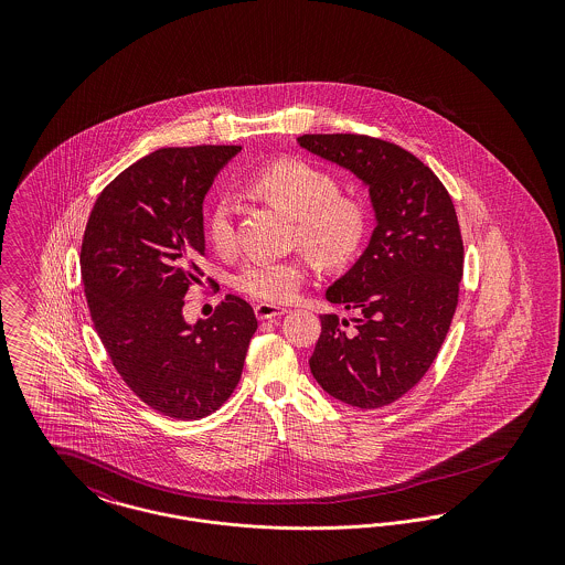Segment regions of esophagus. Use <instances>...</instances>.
<instances>
[{
  "mask_svg": "<svg viewBox=\"0 0 565 565\" xmlns=\"http://www.w3.org/2000/svg\"><path fill=\"white\" fill-rule=\"evenodd\" d=\"M254 311H256L258 320H270V318H277V316L286 313L284 307H277V305H270V302H258L254 307Z\"/></svg>",
  "mask_w": 565,
  "mask_h": 565,
  "instance_id": "34e87169",
  "label": "esophagus"
}]
</instances>
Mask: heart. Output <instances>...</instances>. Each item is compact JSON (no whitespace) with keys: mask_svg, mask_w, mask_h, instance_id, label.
Masks as SVG:
<instances>
[{"mask_svg":"<svg viewBox=\"0 0 565 565\" xmlns=\"http://www.w3.org/2000/svg\"><path fill=\"white\" fill-rule=\"evenodd\" d=\"M249 189L270 205L296 217L295 243L323 267H343L358 254L369 233V207L350 194H341L337 178L311 162L279 159L249 178ZM207 242L217 254H231L237 245L233 205L215 201L205 220ZM309 273L302 256L286 260L256 258L243 265L237 288L258 300L286 302L296 295Z\"/></svg>","mask_w":565,"mask_h":565,"instance_id":"heart-1","label":"heart"}]
</instances>
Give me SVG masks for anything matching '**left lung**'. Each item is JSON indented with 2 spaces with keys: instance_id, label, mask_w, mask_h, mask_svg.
<instances>
[{
  "instance_id": "obj_1",
  "label": "left lung",
  "mask_w": 565,
  "mask_h": 565,
  "mask_svg": "<svg viewBox=\"0 0 565 565\" xmlns=\"http://www.w3.org/2000/svg\"><path fill=\"white\" fill-rule=\"evenodd\" d=\"M298 143L366 182L376 215L366 252L326 290L358 318L320 316L311 373L341 403H396L428 373L456 316L463 242L454 201L428 164L392 141L332 134Z\"/></svg>"
}]
</instances>
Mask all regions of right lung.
<instances>
[{
    "label": "right lung",
    "instance_id": "1",
    "mask_svg": "<svg viewBox=\"0 0 565 565\" xmlns=\"http://www.w3.org/2000/svg\"><path fill=\"white\" fill-rule=\"evenodd\" d=\"M239 150L161 148L139 159L102 190L82 237L86 302L114 369L173 419L207 417L231 398L258 328L235 295L194 326L182 311L203 277V199Z\"/></svg>",
    "mask_w": 565,
    "mask_h": 565
}]
</instances>
